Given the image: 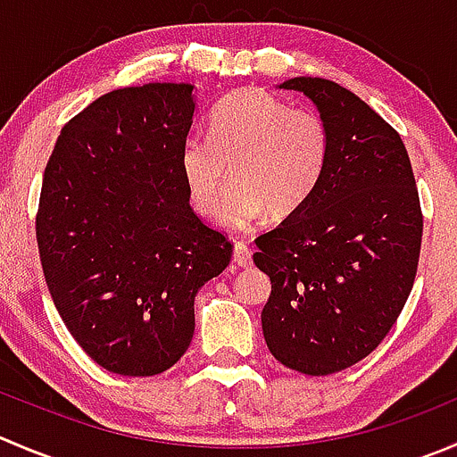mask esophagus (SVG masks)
Instances as JSON below:
<instances>
[{
  "label": "esophagus",
  "mask_w": 457,
  "mask_h": 457,
  "mask_svg": "<svg viewBox=\"0 0 457 457\" xmlns=\"http://www.w3.org/2000/svg\"><path fill=\"white\" fill-rule=\"evenodd\" d=\"M234 263L238 268H247L252 263V250L245 241H237L234 243Z\"/></svg>",
  "instance_id": "34e87169"
}]
</instances>
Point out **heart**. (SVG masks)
<instances>
[{"label": "heart", "instance_id": "b5f03b06", "mask_svg": "<svg viewBox=\"0 0 457 457\" xmlns=\"http://www.w3.org/2000/svg\"><path fill=\"white\" fill-rule=\"evenodd\" d=\"M328 129L317 111L290 106L261 88L232 93L212 116L210 136L192 134L180 147V171L198 214L219 205L232 167L234 185L219 223L245 232L272 214L303 207L328 165Z\"/></svg>", "mask_w": 457, "mask_h": 457}]
</instances>
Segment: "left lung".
Instances as JSON below:
<instances>
[{"label": "left lung", "mask_w": 457, "mask_h": 457, "mask_svg": "<svg viewBox=\"0 0 457 457\" xmlns=\"http://www.w3.org/2000/svg\"><path fill=\"white\" fill-rule=\"evenodd\" d=\"M278 88L314 102L328 165L310 201L256 238L272 283L261 312L270 353L303 375H330L382 344L418 272L422 210L400 134L361 97L323 78Z\"/></svg>", "instance_id": "1"}]
</instances>
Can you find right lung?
Here are the masks:
<instances>
[{"mask_svg": "<svg viewBox=\"0 0 457 457\" xmlns=\"http://www.w3.org/2000/svg\"><path fill=\"white\" fill-rule=\"evenodd\" d=\"M194 84L104 93L69 120L44 170L37 232L62 321L109 373L171 369L194 337V296L232 243L189 207L180 147Z\"/></svg>", "mask_w": 457, "mask_h": 457, "instance_id": "1", "label": "right lung"}]
</instances>
